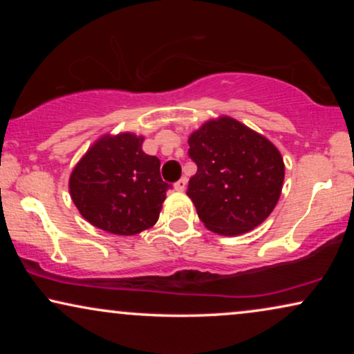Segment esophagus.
Returning a JSON list of instances; mask_svg holds the SVG:
<instances>
[{
	"instance_id": "1",
	"label": "esophagus",
	"mask_w": 354,
	"mask_h": 354,
	"mask_svg": "<svg viewBox=\"0 0 354 354\" xmlns=\"http://www.w3.org/2000/svg\"><path fill=\"white\" fill-rule=\"evenodd\" d=\"M174 187H176L177 192H183V190H185V188H187V177H182L180 180L176 182V185H174Z\"/></svg>"
}]
</instances>
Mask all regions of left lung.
I'll use <instances>...</instances> for the list:
<instances>
[{"instance_id": "8db88e82", "label": "left lung", "mask_w": 354, "mask_h": 354, "mask_svg": "<svg viewBox=\"0 0 354 354\" xmlns=\"http://www.w3.org/2000/svg\"><path fill=\"white\" fill-rule=\"evenodd\" d=\"M198 171L188 182L200 221L219 235H240L266 221L285 176L279 149L232 118L203 124L188 138Z\"/></svg>"}]
</instances>
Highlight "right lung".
I'll list each match as a JSON object with an SVG mask.
<instances>
[{
  "label": "right lung",
  "instance_id": "1",
  "mask_svg": "<svg viewBox=\"0 0 354 354\" xmlns=\"http://www.w3.org/2000/svg\"><path fill=\"white\" fill-rule=\"evenodd\" d=\"M142 143L133 133L104 135L72 171V201L91 225L135 235L158 222L171 185L161 178V161L143 153Z\"/></svg>",
  "mask_w": 354,
  "mask_h": 354
}]
</instances>
